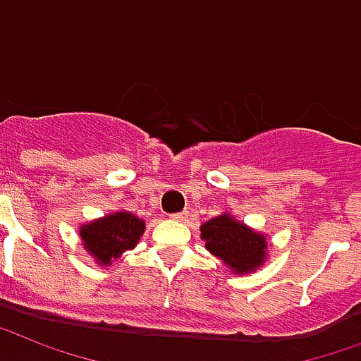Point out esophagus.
<instances>
[{"label":"esophagus","mask_w":361,"mask_h":361,"mask_svg":"<svg viewBox=\"0 0 361 361\" xmlns=\"http://www.w3.org/2000/svg\"><path fill=\"white\" fill-rule=\"evenodd\" d=\"M171 219H173V221H186V219H188V211H183V213H175V215H171Z\"/></svg>","instance_id":"1"}]
</instances>
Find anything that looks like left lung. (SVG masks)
I'll list each match as a JSON object with an SVG mask.
<instances>
[{
    "label": "left lung",
    "mask_w": 361,
    "mask_h": 361,
    "mask_svg": "<svg viewBox=\"0 0 361 361\" xmlns=\"http://www.w3.org/2000/svg\"><path fill=\"white\" fill-rule=\"evenodd\" d=\"M200 230L205 247L234 274L253 272L267 259V235L255 232L232 215L215 216Z\"/></svg>",
    "instance_id": "1"
}]
</instances>
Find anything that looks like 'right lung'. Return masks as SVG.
I'll return each mask as SVG.
<instances>
[{
    "label": "right lung",
    "mask_w": 361,
    "mask_h": 361,
    "mask_svg": "<svg viewBox=\"0 0 361 361\" xmlns=\"http://www.w3.org/2000/svg\"><path fill=\"white\" fill-rule=\"evenodd\" d=\"M142 234L145 221L129 211H116L80 228L83 247L100 267H110L127 249L135 247Z\"/></svg>",
    "instance_id": "1"
}]
</instances>
